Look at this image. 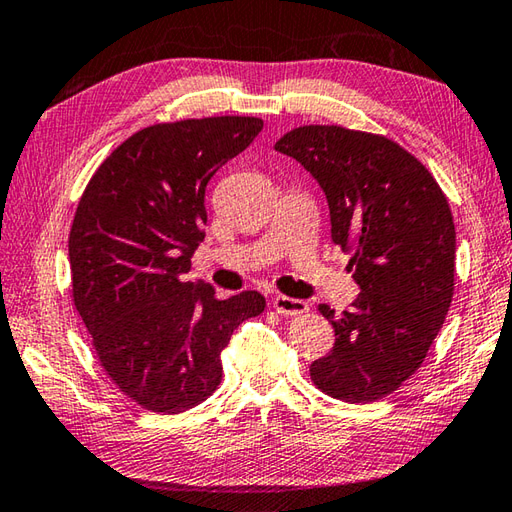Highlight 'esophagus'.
<instances>
[{
	"label": "esophagus",
	"mask_w": 512,
	"mask_h": 512,
	"mask_svg": "<svg viewBox=\"0 0 512 512\" xmlns=\"http://www.w3.org/2000/svg\"><path fill=\"white\" fill-rule=\"evenodd\" d=\"M273 308L277 310L279 315H286V317H295V315H302L308 310V304L304 299H295V297H286V295H277L273 299Z\"/></svg>",
	"instance_id": "obj_1"
}]
</instances>
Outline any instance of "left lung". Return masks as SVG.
Instances as JSON below:
<instances>
[{"instance_id":"left-lung-1","label":"left lung","mask_w":512,"mask_h":512,"mask_svg":"<svg viewBox=\"0 0 512 512\" xmlns=\"http://www.w3.org/2000/svg\"><path fill=\"white\" fill-rule=\"evenodd\" d=\"M322 186L333 242L362 293L319 306L335 346L310 364L322 393L377 402L422 366L455 290V224L428 168L393 139L342 126H299L275 144Z\"/></svg>"}]
</instances>
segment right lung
Returning <instances> with one entry per match:
<instances>
[{"mask_svg":"<svg viewBox=\"0 0 512 512\" xmlns=\"http://www.w3.org/2000/svg\"><path fill=\"white\" fill-rule=\"evenodd\" d=\"M259 117H204L137 130L95 170L68 237L77 313L106 375L142 408L175 415L222 382L233 330L266 308L184 282L204 242L206 184L259 135Z\"/></svg>","mask_w":512,"mask_h":512,"instance_id":"obj_1","label":"right lung"}]
</instances>
